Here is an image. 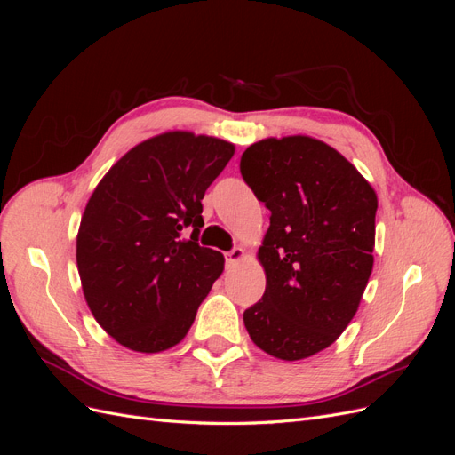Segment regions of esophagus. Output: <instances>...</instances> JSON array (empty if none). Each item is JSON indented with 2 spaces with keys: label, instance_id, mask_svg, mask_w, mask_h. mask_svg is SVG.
<instances>
[{
  "label": "esophagus",
  "instance_id": "esophagus-1",
  "mask_svg": "<svg viewBox=\"0 0 455 455\" xmlns=\"http://www.w3.org/2000/svg\"><path fill=\"white\" fill-rule=\"evenodd\" d=\"M244 258V251L243 249H233L229 252H226V266H235L237 261H241Z\"/></svg>",
  "mask_w": 455,
  "mask_h": 455
}]
</instances>
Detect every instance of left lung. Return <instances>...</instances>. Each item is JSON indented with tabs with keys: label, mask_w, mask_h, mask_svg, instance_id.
<instances>
[{
	"label": "left lung",
	"mask_w": 455,
	"mask_h": 455,
	"mask_svg": "<svg viewBox=\"0 0 455 455\" xmlns=\"http://www.w3.org/2000/svg\"><path fill=\"white\" fill-rule=\"evenodd\" d=\"M241 176L271 212L258 251L266 292L243 313L244 326L277 359H306L332 346L359 309L374 266L376 191L309 136L246 148Z\"/></svg>",
	"instance_id": "left-lung-1"
}]
</instances>
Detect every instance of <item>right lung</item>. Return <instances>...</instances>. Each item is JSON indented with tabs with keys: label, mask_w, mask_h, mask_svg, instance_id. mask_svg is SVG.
Returning <instances> with one entry per match:
<instances>
[{
	"label": "right lung",
	"mask_w": 455,
	"mask_h": 455,
	"mask_svg": "<svg viewBox=\"0 0 455 455\" xmlns=\"http://www.w3.org/2000/svg\"><path fill=\"white\" fill-rule=\"evenodd\" d=\"M233 144L164 132L123 156L96 186L77 233V269L96 323L121 346L159 353L182 341L224 256L204 249V191Z\"/></svg>",
	"instance_id": "right-lung-1"
}]
</instances>
